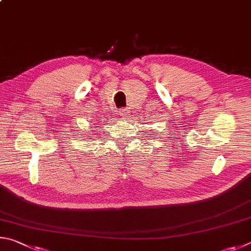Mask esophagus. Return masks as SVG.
<instances>
[{
  "mask_svg": "<svg viewBox=\"0 0 251 251\" xmlns=\"http://www.w3.org/2000/svg\"><path fill=\"white\" fill-rule=\"evenodd\" d=\"M119 112H120V116L123 117V118L128 117V110H126V109H121Z\"/></svg>",
  "mask_w": 251,
  "mask_h": 251,
  "instance_id": "obj_1",
  "label": "esophagus"
}]
</instances>
